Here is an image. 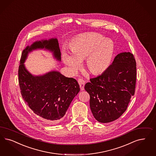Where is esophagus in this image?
Segmentation results:
<instances>
[{"label":"esophagus","instance_id":"obj_1","mask_svg":"<svg viewBox=\"0 0 156 156\" xmlns=\"http://www.w3.org/2000/svg\"><path fill=\"white\" fill-rule=\"evenodd\" d=\"M78 83L80 85L81 90H84V85H85V80H84L83 79H79Z\"/></svg>","mask_w":156,"mask_h":156}]
</instances>
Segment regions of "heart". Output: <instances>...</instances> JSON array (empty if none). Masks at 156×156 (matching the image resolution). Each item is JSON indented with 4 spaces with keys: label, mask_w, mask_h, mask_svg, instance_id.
Returning a JSON list of instances; mask_svg holds the SVG:
<instances>
[{
    "label": "heart",
    "mask_w": 156,
    "mask_h": 156,
    "mask_svg": "<svg viewBox=\"0 0 156 156\" xmlns=\"http://www.w3.org/2000/svg\"><path fill=\"white\" fill-rule=\"evenodd\" d=\"M69 48L72 55L64 51L62 59L71 72L75 73L80 66L81 61L86 58L88 70L97 75L104 72L109 67L114 45L110 39L92 33L76 38L71 42Z\"/></svg>",
    "instance_id": "1"
}]
</instances>
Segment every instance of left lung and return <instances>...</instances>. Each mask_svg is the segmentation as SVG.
Returning <instances> with one entry per match:
<instances>
[{"label": "left lung", "instance_id": "8db88e82", "mask_svg": "<svg viewBox=\"0 0 156 156\" xmlns=\"http://www.w3.org/2000/svg\"><path fill=\"white\" fill-rule=\"evenodd\" d=\"M136 66L132 53H121L101 75L86 83L84 88L90 96V110L98 122L115 121L126 110L135 93Z\"/></svg>", "mask_w": 156, "mask_h": 156}]
</instances>
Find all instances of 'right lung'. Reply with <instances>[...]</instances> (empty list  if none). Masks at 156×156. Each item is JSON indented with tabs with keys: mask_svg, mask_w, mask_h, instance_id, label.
<instances>
[{
	"mask_svg": "<svg viewBox=\"0 0 156 156\" xmlns=\"http://www.w3.org/2000/svg\"><path fill=\"white\" fill-rule=\"evenodd\" d=\"M53 52L61 61V51L57 38L35 41L22 51L18 69L20 93L30 109L49 121H58L65 115L70 103L80 91L77 81L66 77L58 71H51L44 75L33 76L24 65L28 53L33 50L44 49Z\"/></svg>",
	"mask_w": 156,
	"mask_h": 156,
	"instance_id": "1",
	"label": "right lung"
}]
</instances>
